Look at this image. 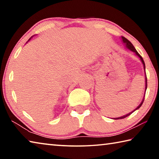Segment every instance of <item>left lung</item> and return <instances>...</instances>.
<instances>
[{
	"instance_id": "left-lung-1",
	"label": "left lung",
	"mask_w": 159,
	"mask_h": 159,
	"mask_svg": "<svg viewBox=\"0 0 159 159\" xmlns=\"http://www.w3.org/2000/svg\"><path fill=\"white\" fill-rule=\"evenodd\" d=\"M121 40H122V41H123V43H124L125 48H127V49H128L129 50L132 51V52H134V54H135V55H136L137 56H138V57L139 59H140V60H141V61H142V64H143L144 69V71H145V64H144V60H143V59H142V57H141L140 55H139V54L138 52V51H137L135 48H134V47L133 46V45L131 43H130V41H129L127 39H125V37H123V36H121ZM147 88V76H146V72H145V92H146ZM144 96H145V95H144ZM144 96L143 99H142V102H141V103L139 104V106H138V107H137V108H136L135 109L133 110V111H131V112H130V113H128V114L123 116L118 117V118H114V119H115V120H117V119H122V118H125V117L128 116H130V115L132 114V113H133L134 111H136L137 109H138L140 108V107L142 106V104H143V102H144Z\"/></svg>"
}]
</instances>
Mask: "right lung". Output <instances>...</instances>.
Wrapping results in <instances>:
<instances>
[{
  "label": "right lung",
  "mask_w": 159,
  "mask_h": 159,
  "mask_svg": "<svg viewBox=\"0 0 159 159\" xmlns=\"http://www.w3.org/2000/svg\"><path fill=\"white\" fill-rule=\"evenodd\" d=\"M31 38H32V37H31ZM31 38H30V39H29V41H30V40H31ZM28 41H27V42H28ZM27 42H26V43H27Z\"/></svg>",
  "instance_id": "add662e5"
}]
</instances>
